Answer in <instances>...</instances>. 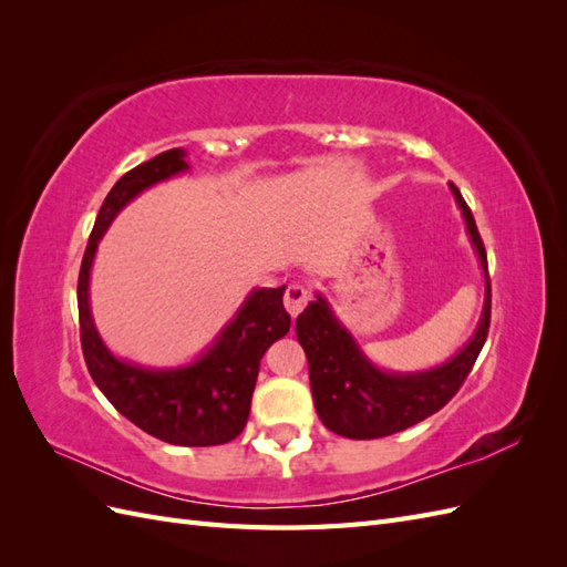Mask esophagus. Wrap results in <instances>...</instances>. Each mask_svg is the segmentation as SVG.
Returning <instances> with one entry per match:
<instances>
[{"mask_svg":"<svg viewBox=\"0 0 567 567\" xmlns=\"http://www.w3.org/2000/svg\"><path fill=\"white\" fill-rule=\"evenodd\" d=\"M307 300H310V293H307V288H305L302 284H290V286L286 288L284 305H286L288 315L293 317V319H296V317H298V315L305 310Z\"/></svg>","mask_w":567,"mask_h":567,"instance_id":"34e87169","label":"esophagus"}]
</instances>
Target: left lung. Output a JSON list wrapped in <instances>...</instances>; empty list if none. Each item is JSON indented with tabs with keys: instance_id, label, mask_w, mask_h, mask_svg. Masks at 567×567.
<instances>
[{
	"instance_id": "1",
	"label": "left lung",
	"mask_w": 567,
	"mask_h": 567,
	"mask_svg": "<svg viewBox=\"0 0 567 567\" xmlns=\"http://www.w3.org/2000/svg\"><path fill=\"white\" fill-rule=\"evenodd\" d=\"M450 188L463 219H466V231L477 252L480 267L485 271V305L477 329L463 350L440 367L414 373L383 371L371 362L357 346L352 333L338 321L329 300L317 293V300L307 305L298 317L296 336L307 354V364H310L317 414L336 435L375 440L406 431L419 421L433 416L458 392L485 346L492 310L487 252L466 200L454 184H450Z\"/></svg>"
}]
</instances>
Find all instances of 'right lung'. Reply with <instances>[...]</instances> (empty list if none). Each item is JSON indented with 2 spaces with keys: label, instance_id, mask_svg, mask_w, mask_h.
<instances>
[{
  "label": "right lung",
  "instance_id": "obj_1",
  "mask_svg": "<svg viewBox=\"0 0 567 567\" xmlns=\"http://www.w3.org/2000/svg\"><path fill=\"white\" fill-rule=\"evenodd\" d=\"M186 151L169 148L120 177L96 215L78 279L82 354L99 390L144 433L179 447H213L241 435L260 359L290 329L281 288H255L213 346L192 364L148 369L117 359L101 340L90 307L92 262L111 221L148 186L186 173Z\"/></svg>",
  "mask_w": 567,
  "mask_h": 567
}]
</instances>
